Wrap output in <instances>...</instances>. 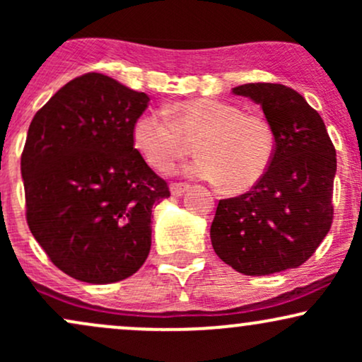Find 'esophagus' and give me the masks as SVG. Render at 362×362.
<instances>
[{
	"mask_svg": "<svg viewBox=\"0 0 362 362\" xmlns=\"http://www.w3.org/2000/svg\"><path fill=\"white\" fill-rule=\"evenodd\" d=\"M187 189H189V185H187V184H172V185H170V192H172L173 197H180V195L184 194Z\"/></svg>",
	"mask_w": 362,
	"mask_h": 362,
	"instance_id": "34e87169",
	"label": "esophagus"
}]
</instances>
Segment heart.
<instances>
[{"instance_id":"heart-1","label":"heart","mask_w":362,"mask_h":362,"mask_svg":"<svg viewBox=\"0 0 362 362\" xmlns=\"http://www.w3.org/2000/svg\"><path fill=\"white\" fill-rule=\"evenodd\" d=\"M132 141L158 172H172L194 143L199 158L190 177L221 182L228 192L250 189L267 172L274 156V132L262 115L243 114L233 103L194 98L163 112L139 115Z\"/></svg>"}]
</instances>
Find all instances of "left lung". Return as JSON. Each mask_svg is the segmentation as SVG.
<instances>
[{"label": "left lung", "mask_w": 362, "mask_h": 362, "mask_svg": "<svg viewBox=\"0 0 362 362\" xmlns=\"http://www.w3.org/2000/svg\"><path fill=\"white\" fill-rule=\"evenodd\" d=\"M231 91L262 107L276 148L265 175L248 192L219 201L211 243L224 264L245 276L296 269L332 226L335 148L318 112L296 90L248 83Z\"/></svg>", "instance_id": "1"}]
</instances>
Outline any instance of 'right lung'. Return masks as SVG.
<instances>
[{
  "label": "right lung",
  "instance_id": "1",
  "mask_svg": "<svg viewBox=\"0 0 362 362\" xmlns=\"http://www.w3.org/2000/svg\"><path fill=\"white\" fill-rule=\"evenodd\" d=\"M146 93L88 73L35 114L22 153L27 223L57 269L90 284L132 276L151 248L167 182L134 148Z\"/></svg>",
  "mask_w": 362,
  "mask_h": 362
}]
</instances>
